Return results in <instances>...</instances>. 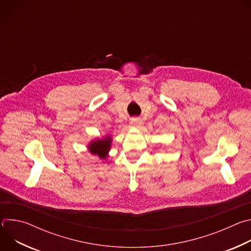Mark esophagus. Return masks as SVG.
Here are the masks:
<instances>
[{"label":"esophagus","mask_w":251,"mask_h":251,"mask_svg":"<svg viewBox=\"0 0 251 251\" xmlns=\"http://www.w3.org/2000/svg\"><path fill=\"white\" fill-rule=\"evenodd\" d=\"M141 123H142V121H141V119H139V118H132V119L130 120V124H131L132 126H134V127H139V126L141 125Z\"/></svg>","instance_id":"1"}]
</instances>
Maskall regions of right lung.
<instances>
[{
  "instance_id": "add662e5",
  "label": "right lung",
  "mask_w": 251,
  "mask_h": 251,
  "mask_svg": "<svg viewBox=\"0 0 251 251\" xmlns=\"http://www.w3.org/2000/svg\"><path fill=\"white\" fill-rule=\"evenodd\" d=\"M112 145V137L107 135L103 138H95L91 140L88 145L87 150L93 156H97L100 160H106L109 155V151Z\"/></svg>"
}]
</instances>
